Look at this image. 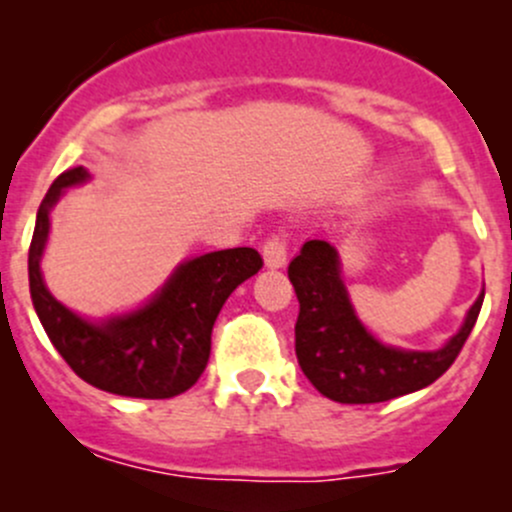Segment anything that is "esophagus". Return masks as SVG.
<instances>
[{
  "mask_svg": "<svg viewBox=\"0 0 512 512\" xmlns=\"http://www.w3.org/2000/svg\"><path fill=\"white\" fill-rule=\"evenodd\" d=\"M262 257H265V265L270 267V270H280V267H285V262H287V235H282V232H275V235L267 237L265 245H262Z\"/></svg>",
  "mask_w": 512,
  "mask_h": 512,
  "instance_id": "esophagus-1",
  "label": "esophagus"
}]
</instances>
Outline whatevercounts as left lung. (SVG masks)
Returning <instances> with one entry per match:
<instances>
[{
	"label": "left lung",
	"instance_id": "left-lung-1",
	"mask_svg": "<svg viewBox=\"0 0 512 512\" xmlns=\"http://www.w3.org/2000/svg\"><path fill=\"white\" fill-rule=\"evenodd\" d=\"M289 282L299 299L294 352L314 389L339 404H379L433 384L456 361L476 327L485 289L466 322L436 352L386 347L359 322L344 287L339 255L327 240H307L289 262Z\"/></svg>",
	"mask_w": 512,
	"mask_h": 512
}]
</instances>
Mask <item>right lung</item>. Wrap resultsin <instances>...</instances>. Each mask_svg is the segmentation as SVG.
I'll return each mask as SVG.
<instances>
[{
  "label": "right lung",
  "mask_w": 512,
  "mask_h": 512,
  "mask_svg": "<svg viewBox=\"0 0 512 512\" xmlns=\"http://www.w3.org/2000/svg\"><path fill=\"white\" fill-rule=\"evenodd\" d=\"M89 180L84 165L51 183L29 245V289L44 332L76 376L96 389L133 399H170L188 391L210 359V334L225 299L257 275L260 252L232 247L183 262L163 289L131 314L89 322L51 297L41 277L49 213L66 188Z\"/></svg>",
  "instance_id": "right-lung-1"
}]
</instances>
